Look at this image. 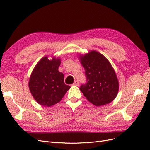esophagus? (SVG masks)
<instances>
[{
  "label": "esophagus",
  "mask_w": 150,
  "mask_h": 150,
  "mask_svg": "<svg viewBox=\"0 0 150 150\" xmlns=\"http://www.w3.org/2000/svg\"><path fill=\"white\" fill-rule=\"evenodd\" d=\"M74 86H79V81H75L74 82V84H73Z\"/></svg>",
  "instance_id": "1"
}]
</instances>
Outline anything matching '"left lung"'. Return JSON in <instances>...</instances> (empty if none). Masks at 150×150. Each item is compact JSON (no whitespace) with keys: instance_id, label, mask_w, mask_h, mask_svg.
<instances>
[{"instance_id":"left-lung-1","label":"left lung","mask_w":150,"mask_h":150,"mask_svg":"<svg viewBox=\"0 0 150 150\" xmlns=\"http://www.w3.org/2000/svg\"><path fill=\"white\" fill-rule=\"evenodd\" d=\"M79 59L84 67L87 83L81 91L90 103L96 106L112 101L119 90V82L115 69L107 58L96 51H91Z\"/></svg>"}]
</instances>
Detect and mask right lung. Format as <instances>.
I'll use <instances>...</instances> for the list:
<instances>
[{"label":"right lung","mask_w":150,"mask_h":150,"mask_svg":"<svg viewBox=\"0 0 150 150\" xmlns=\"http://www.w3.org/2000/svg\"><path fill=\"white\" fill-rule=\"evenodd\" d=\"M61 59L43 57L35 65L30 74L29 88L38 103L52 106L61 101L70 86L64 83V74L58 71Z\"/></svg>","instance_id":"obj_1"}]
</instances>
